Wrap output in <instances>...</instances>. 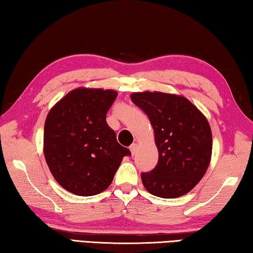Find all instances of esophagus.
<instances>
[{
    "label": "esophagus",
    "mask_w": 253,
    "mask_h": 253,
    "mask_svg": "<svg viewBox=\"0 0 253 253\" xmlns=\"http://www.w3.org/2000/svg\"><path fill=\"white\" fill-rule=\"evenodd\" d=\"M129 150H130V152H131V154L134 155V154L136 153V151H137V144H136V143L131 144L130 147H129Z\"/></svg>",
    "instance_id": "esophagus-1"
}]
</instances>
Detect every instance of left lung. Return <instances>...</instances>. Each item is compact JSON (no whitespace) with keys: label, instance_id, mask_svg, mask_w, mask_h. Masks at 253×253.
<instances>
[{"label":"left lung","instance_id":"left-lung-1","mask_svg":"<svg viewBox=\"0 0 253 253\" xmlns=\"http://www.w3.org/2000/svg\"><path fill=\"white\" fill-rule=\"evenodd\" d=\"M130 98L150 119L159 151L154 169L141 174L144 187L161 198L186 195L210 166L213 141L207 119L189 100L175 94L146 91Z\"/></svg>","mask_w":253,"mask_h":253}]
</instances>
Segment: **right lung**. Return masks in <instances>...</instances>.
I'll use <instances>...</instances> for the list:
<instances>
[{
  "instance_id": "obj_1",
  "label": "right lung",
  "mask_w": 253,
  "mask_h": 253,
  "mask_svg": "<svg viewBox=\"0 0 253 253\" xmlns=\"http://www.w3.org/2000/svg\"><path fill=\"white\" fill-rule=\"evenodd\" d=\"M117 92L80 87L51 108L43 128V153L56 181L78 196L110 186L130 151L117 142L106 116Z\"/></svg>"
}]
</instances>
